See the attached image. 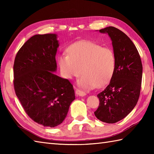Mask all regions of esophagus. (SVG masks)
Here are the masks:
<instances>
[{
    "instance_id": "obj_1",
    "label": "esophagus",
    "mask_w": 154,
    "mask_h": 154,
    "mask_svg": "<svg viewBox=\"0 0 154 154\" xmlns=\"http://www.w3.org/2000/svg\"><path fill=\"white\" fill-rule=\"evenodd\" d=\"M75 93H76V94L77 96H80V97H84L86 95V93L83 92V91H81L79 89H76V91H75Z\"/></svg>"
}]
</instances>
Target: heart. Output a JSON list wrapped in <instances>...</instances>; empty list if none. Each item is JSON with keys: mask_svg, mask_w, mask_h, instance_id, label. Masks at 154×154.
Masks as SVG:
<instances>
[{"mask_svg": "<svg viewBox=\"0 0 154 154\" xmlns=\"http://www.w3.org/2000/svg\"><path fill=\"white\" fill-rule=\"evenodd\" d=\"M68 54L58 57L61 75L68 79L83 75L78 84L85 89L102 87L109 82L116 68V57L112 49L90 41L71 44Z\"/></svg>", "mask_w": 154, "mask_h": 154, "instance_id": "heart-1", "label": "heart"}]
</instances>
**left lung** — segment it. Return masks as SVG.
Masks as SVG:
<instances>
[{
	"mask_svg": "<svg viewBox=\"0 0 154 154\" xmlns=\"http://www.w3.org/2000/svg\"><path fill=\"white\" fill-rule=\"evenodd\" d=\"M109 34L116 57V68L106 89L98 94L99 106L94 115L102 122L113 124L124 119L134 109L140 97L142 64L132 40L112 26L99 30Z\"/></svg>",
	"mask_w": 154,
	"mask_h": 154,
	"instance_id": "1",
	"label": "left lung"
}]
</instances>
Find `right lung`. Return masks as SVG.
<instances>
[{"mask_svg":"<svg viewBox=\"0 0 154 154\" xmlns=\"http://www.w3.org/2000/svg\"><path fill=\"white\" fill-rule=\"evenodd\" d=\"M59 42L55 34H36L22 45L14 63V87L34 122L54 128L62 123L75 99L69 81L54 73Z\"/></svg>","mask_w":154,"mask_h":154,"instance_id":"right-lung-1","label":"right lung"}]
</instances>
